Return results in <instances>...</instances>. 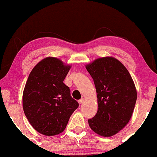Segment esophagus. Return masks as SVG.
I'll list each match as a JSON object with an SVG mask.
<instances>
[{"instance_id": "esophagus-1", "label": "esophagus", "mask_w": 157, "mask_h": 157, "mask_svg": "<svg viewBox=\"0 0 157 157\" xmlns=\"http://www.w3.org/2000/svg\"><path fill=\"white\" fill-rule=\"evenodd\" d=\"M84 101H85V99H83V98H82V99H79V101H78L79 104H82V103H84Z\"/></svg>"}]
</instances>
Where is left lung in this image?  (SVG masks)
Instances as JSON below:
<instances>
[{
	"label": "left lung",
	"mask_w": 157,
	"mask_h": 157,
	"mask_svg": "<svg viewBox=\"0 0 157 157\" xmlns=\"http://www.w3.org/2000/svg\"><path fill=\"white\" fill-rule=\"evenodd\" d=\"M93 78L97 94L98 111L88 123L103 137H111L121 130L132 117L137 90L132 77L118 59L107 56L85 65Z\"/></svg>",
	"instance_id": "left-lung-1"
}]
</instances>
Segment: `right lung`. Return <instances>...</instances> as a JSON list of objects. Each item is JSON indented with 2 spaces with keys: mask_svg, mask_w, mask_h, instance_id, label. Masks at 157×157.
Segmentation results:
<instances>
[{
  "mask_svg": "<svg viewBox=\"0 0 157 157\" xmlns=\"http://www.w3.org/2000/svg\"><path fill=\"white\" fill-rule=\"evenodd\" d=\"M71 65L55 57L39 62L30 72L22 95L25 114L37 132L53 136L63 131L79 104L63 80Z\"/></svg>",
  "mask_w": 157,
  "mask_h": 157,
  "instance_id": "1",
  "label": "right lung"
}]
</instances>
